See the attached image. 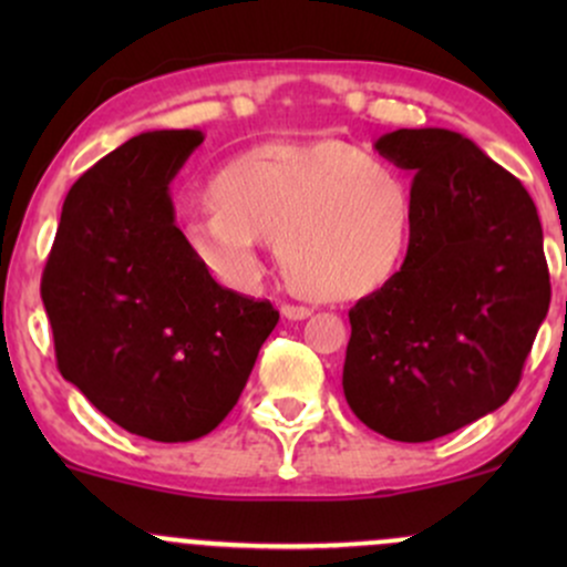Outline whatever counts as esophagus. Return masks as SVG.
I'll return each instance as SVG.
<instances>
[{
  "mask_svg": "<svg viewBox=\"0 0 567 567\" xmlns=\"http://www.w3.org/2000/svg\"><path fill=\"white\" fill-rule=\"evenodd\" d=\"M282 317L285 320H306V317H311V309L309 306H296V303H282Z\"/></svg>",
  "mask_w": 567,
  "mask_h": 567,
  "instance_id": "esophagus-1",
  "label": "esophagus"
}]
</instances>
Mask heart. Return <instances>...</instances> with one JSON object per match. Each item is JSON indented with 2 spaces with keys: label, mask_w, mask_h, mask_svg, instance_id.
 I'll return each instance as SVG.
<instances>
[{
  "label": "heart",
  "mask_w": 567,
  "mask_h": 567,
  "mask_svg": "<svg viewBox=\"0 0 567 567\" xmlns=\"http://www.w3.org/2000/svg\"><path fill=\"white\" fill-rule=\"evenodd\" d=\"M210 213L184 224L207 275L245 288L258 277V243H275L279 269L317 301H360L408 261L415 199L381 157L343 141L264 143L226 162L205 188Z\"/></svg>",
  "instance_id": "b5f03b06"
}]
</instances>
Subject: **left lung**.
<instances>
[{
  "label": "left lung",
  "mask_w": 567,
  "mask_h": 567,
  "mask_svg": "<svg viewBox=\"0 0 567 567\" xmlns=\"http://www.w3.org/2000/svg\"><path fill=\"white\" fill-rule=\"evenodd\" d=\"M375 148L413 175L415 231L400 275L351 306L343 394L373 432L429 442L517 389L551 298L542 220L453 130H394Z\"/></svg>",
  "instance_id": "8db88e82"
}]
</instances>
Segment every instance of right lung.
I'll return each instance as SVG.
<instances>
[{
  "instance_id": "right-lung-1",
  "label": "right lung",
  "mask_w": 567,
  "mask_h": 567,
  "mask_svg": "<svg viewBox=\"0 0 567 567\" xmlns=\"http://www.w3.org/2000/svg\"><path fill=\"white\" fill-rule=\"evenodd\" d=\"M199 130L141 133L80 175L42 271L58 370L138 437H205L279 320L207 275L175 226L171 181Z\"/></svg>"
}]
</instances>
